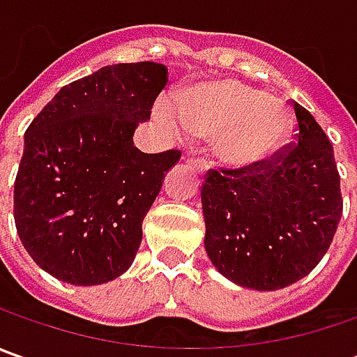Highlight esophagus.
<instances>
[{
	"label": "esophagus",
	"mask_w": 357,
	"mask_h": 357,
	"mask_svg": "<svg viewBox=\"0 0 357 357\" xmlns=\"http://www.w3.org/2000/svg\"><path fill=\"white\" fill-rule=\"evenodd\" d=\"M186 165H188V167H192V169L199 172V174H202V176H204V171H206V162H204L202 158L186 157Z\"/></svg>",
	"instance_id": "1"
}]
</instances>
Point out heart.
I'll list each match as a JSON object with an SVG mask.
<instances>
[{"label":"heart","instance_id":"obj_1","mask_svg":"<svg viewBox=\"0 0 357 357\" xmlns=\"http://www.w3.org/2000/svg\"><path fill=\"white\" fill-rule=\"evenodd\" d=\"M174 111L178 121L169 105L157 109L158 117L174 132L183 127L190 137H214V157L238 171L252 169L280 153L294 129L286 101L234 79L208 81L181 93Z\"/></svg>","mask_w":357,"mask_h":357}]
</instances>
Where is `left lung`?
Returning <instances> with one entry per match:
<instances>
[{"label": "left lung", "instance_id": "1", "mask_svg": "<svg viewBox=\"0 0 357 357\" xmlns=\"http://www.w3.org/2000/svg\"><path fill=\"white\" fill-rule=\"evenodd\" d=\"M292 107L298 143L254 171H211L200 190L213 266L258 292L308 276L342 218L334 146L302 105Z\"/></svg>", "mask_w": 357, "mask_h": 357}]
</instances>
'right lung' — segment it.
I'll return each mask as SVG.
<instances>
[{
	"instance_id": "add662e5",
	"label": "right lung",
	"mask_w": 357,
	"mask_h": 357,
	"mask_svg": "<svg viewBox=\"0 0 357 357\" xmlns=\"http://www.w3.org/2000/svg\"><path fill=\"white\" fill-rule=\"evenodd\" d=\"M160 63H117L63 87L25 132L13 190L21 244L73 286L119 278L178 151L141 153L132 135L169 81Z\"/></svg>"
}]
</instances>
